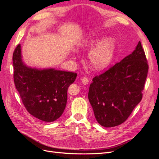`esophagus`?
<instances>
[{
  "instance_id": "34e87169",
  "label": "esophagus",
  "mask_w": 159,
  "mask_h": 159,
  "mask_svg": "<svg viewBox=\"0 0 159 159\" xmlns=\"http://www.w3.org/2000/svg\"><path fill=\"white\" fill-rule=\"evenodd\" d=\"M81 80H82V83H83V84L84 85H86L89 84V79H88V77H86V76H84L83 78H82Z\"/></svg>"
}]
</instances>
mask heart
Instances as JSON below:
<instances>
[{"instance_id":"heart-1","label":"heart","mask_w":159,"mask_h":159,"mask_svg":"<svg viewBox=\"0 0 159 159\" xmlns=\"http://www.w3.org/2000/svg\"><path fill=\"white\" fill-rule=\"evenodd\" d=\"M89 59L91 67L95 70H101L107 67L113 60L116 47V40L113 38H107L100 41L93 38L86 42L83 48L91 49Z\"/></svg>"}]
</instances>
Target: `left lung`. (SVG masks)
Wrapping results in <instances>:
<instances>
[{
	"instance_id": "8db88e82",
	"label": "left lung",
	"mask_w": 159,
	"mask_h": 159,
	"mask_svg": "<svg viewBox=\"0 0 159 159\" xmlns=\"http://www.w3.org/2000/svg\"><path fill=\"white\" fill-rule=\"evenodd\" d=\"M148 69L139 41L132 54L93 78L88 97L99 125L109 128L126 121L142 100Z\"/></svg>"
}]
</instances>
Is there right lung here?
Instances as JSON below:
<instances>
[{"instance_id": "1", "label": "right lung", "mask_w": 159, "mask_h": 159, "mask_svg": "<svg viewBox=\"0 0 159 159\" xmlns=\"http://www.w3.org/2000/svg\"><path fill=\"white\" fill-rule=\"evenodd\" d=\"M14 80L28 112L39 120L53 122L62 115L67 101V89L77 74L27 67L21 58V46L13 54Z\"/></svg>"}]
</instances>
